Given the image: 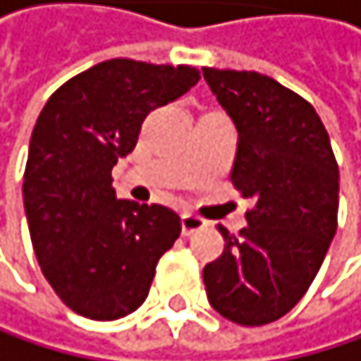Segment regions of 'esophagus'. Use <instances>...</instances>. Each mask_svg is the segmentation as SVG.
<instances>
[{"instance_id": "esophagus-1", "label": "esophagus", "mask_w": 361, "mask_h": 361, "mask_svg": "<svg viewBox=\"0 0 361 361\" xmlns=\"http://www.w3.org/2000/svg\"><path fill=\"white\" fill-rule=\"evenodd\" d=\"M180 227H183V235H192V233L207 227V220L200 218V216H194V214H183Z\"/></svg>"}]
</instances>
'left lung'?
I'll use <instances>...</instances> for the list:
<instances>
[{
    "mask_svg": "<svg viewBox=\"0 0 361 361\" xmlns=\"http://www.w3.org/2000/svg\"><path fill=\"white\" fill-rule=\"evenodd\" d=\"M238 130L231 183L251 198L238 235L202 269L212 307L243 326L280 320L309 291L338 229L340 169L313 105L260 72L202 68Z\"/></svg>",
    "mask_w": 361,
    "mask_h": 361,
    "instance_id": "1",
    "label": "left lung"
}]
</instances>
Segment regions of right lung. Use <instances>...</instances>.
<instances>
[{
	"instance_id": "right-lung-1",
	"label": "right lung",
	"mask_w": 361,
	"mask_h": 361,
	"mask_svg": "<svg viewBox=\"0 0 361 361\" xmlns=\"http://www.w3.org/2000/svg\"><path fill=\"white\" fill-rule=\"evenodd\" d=\"M198 79L192 66L110 59L66 81L41 110L23 207L41 274L75 313L110 322L136 311L180 235L169 207L118 200L112 167L136 147L145 116Z\"/></svg>"
}]
</instances>
